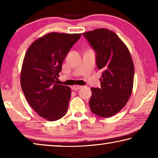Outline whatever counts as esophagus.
Here are the masks:
<instances>
[{
    "instance_id": "34e87169",
    "label": "esophagus",
    "mask_w": 158,
    "mask_h": 158,
    "mask_svg": "<svg viewBox=\"0 0 158 158\" xmlns=\"http://www.w3.org/2000/svg\"><path fill=\"white\" fill-rule=\"evenodd\" d=\"M81 85H73V86H72V89L73 90H78L79 89H81Z\"/></svg>"
}]
</instances>
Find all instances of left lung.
Wrapping results in <instances>:
<instances>
[{
    "mask_svg": "<svg viewBox=\"0 0 158 158\" xmlns=\"http://www.w3.org/2000/svg\"><path fill=\"white\" fill-rule=\"evenodd\" d=\"M95 52V63L102 71L100 88H91L90 109L102 118L116 114L132 91L135 68L126 45L112 31L98 28L83 33Z\"/></svg>",
    "mask_w": 158,
    "mask_h": 158,
    "instance_id": "left-lung-1",
    "label": "left lung"
}]
</instances>
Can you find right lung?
<instances>
[{"label":"right lung","mask_w":158,"mask_h":158,"mask_svg":"<svg viewBox=\"0 0 158 158\" xmlns=\"http://www.w3.org/2000/svg\"><path fill=\"white\" fill-rule=\"evenodd\" d=\"M81 34L51 33L33 42L26 53L21 72L25 97L39 116L54 121L65 116L71 89L57 84L62 64Z\"/></svg>","instance_id":"right-lung-1"}]
</instances>
